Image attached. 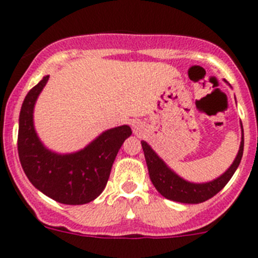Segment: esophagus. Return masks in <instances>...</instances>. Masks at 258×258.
<instances>
[{
  "instance_id": "esophagus-1",
  "label": "esophagus",
  "mask_w": 258,
  "mask_h": 258,
  "mask_svg": "<svg viewBox=\"0 0 258 258\" xmlns=\"http://www.w3.org/2000/svg\"><path fill=\"white\" fill-rule=\"evenodd\" d=\"M133 131H134V133H136V134L141 133V132H142V125H141L140 122H134V124H133Z\"/></svg>"
}]
</instances>
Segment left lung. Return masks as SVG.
<instances>
[{
	"instance_id": "1",
	"label": "left lung",
	"mask_w": 258,
	"mask_h": 258,
	"mask_svg": "<svg viewBox=\"0 0 258 258\" xmlns=\"http://www.w3.org/2000/svg\"><path fill=\"white\" fill-rule=\"evenodd\" d=\"M240 127L241 141L235 160L232 161L229 169L223 174H221L220 177H217L213 181L204 182V183H194V182H188L182 178V177H179L177 173L173 172L169 166L166 165L165 161L151 149V146L149 143L145 142V141H141L143 152H145L147 169H149L150 179H151L155 188L166 199L173 200V202L184 203V204H199V203L206 202V200L213 198L216 194L220 192L226 186V183L230 181V178L235 173L239 164H240L243 150H244V133H243L241 121Z\"/></svg>"
}]
</instances>
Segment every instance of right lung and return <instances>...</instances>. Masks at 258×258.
I'll return each instance as SVG.
<instances>
[{
    "mask_svg": "<svg viewBox=\"0 0 258 258\" xmlns=\"http://www.w3.org/2000/svg\"><path fill=\"white\" fill-rule=\"evenodd\" d=\"M49 76L31 89L19 115L18 152L22 168L37 190L55 202L80 206L102 194L118 150L132 129L121 125L103 132L80 151L56 154L46 149L36 133L33 109Z\"/></svg>",
    "mask_w": 258,
    "mask_h": 258,
    "instance_id": "obj_1",
    "label": "right lung"
}]
</instances>
